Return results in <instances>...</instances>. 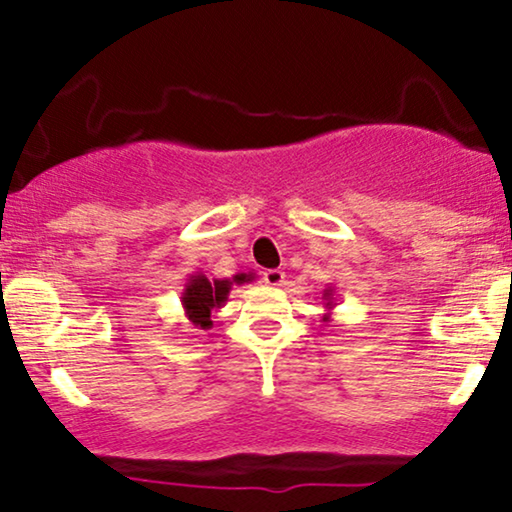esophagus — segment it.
<instances>
[{
  "label": "esophagus",
  "mask_w": 512,
  "mask_h": 512,
  "mask_svg": "<svg viewBox=\"0 0 512 512\" xmlns=\"http://www.w3.org/2000/svg\"><path fill=\"white\" fill-rule=\"evenodd\" d=\"M284 272L282 270H265L263 272V282L268 286H282L284 284Z\"/></svg>",
  "instance_id": "esophagus-1"
}]
</instances>
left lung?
Returning a JSON list of instances; mask_svg holds the SVG:
<instances>
[{"mask_svg": "<svg viewBox=\"0 0 512 512\" xmlns=\"http://www.w3.org/2000/svg\"><path fill=\"white\" fill-rule=\"evenodd\" d=\"M324 300H326V310H328V312H326L321 319L331 321V310L335 307V298H333V289H331V286H328V289L324 291Z\"/></svg>", "mask_w": 512, "mask_h": 512, "instance_id": "obj_1", "label": "left lung"}]
</instances>
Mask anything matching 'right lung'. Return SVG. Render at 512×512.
Here are the masks:
<instances>
[{"label":"right lung","instance_id":"obj_1","mask_svg":"<svg viewBox=\"0 0 512 512\" xmlns=\"http://www.w3.org/2000/svg\"><path fill=\"white\" fill-rule=\"evenodd\" d=\"M251 279H256L254 272H249V275L240 272L233 279H212L209 282L202 272H195V275L188 277L184 293H181V305H184L188 321L200 331L212 328V312L226 305L233 284H249Z\"/></svg>","mask_w":512,"mask_h":512}]
</instances>
